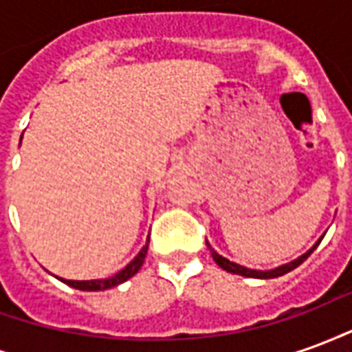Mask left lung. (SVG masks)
<instances>
[{
  "label": "left lung",
  "mask_w": 352,
  "mask_h": 352,
  "mask_svg": "<svg viewBox=\"0 0 352 352\" xmlns=\"http://www.w3.org/2000/svg\"><path fill=\"white\" fill-rule=\"evenodd\" d=\"M320 241H322V239H318V243H320ZM317 245H315L313 249H309V251L305 252L303 256H300V258H298V260H294V262L280 265V267H277V270H272V272H256V270H247V267H243V265L234 264V262H230V260H226V258H224V256H221V254H217V252H214L213 249H211V254H213L214 262L221 265L222 270H226V272L236 273V275H243V277H256V279H273V277H279V275H285V273L292 272L294 267H298V265L302 264L303 260L309 256L311 252L317 249Z\"/></svg>",
  "instance_id": "1"
}]
</instances>
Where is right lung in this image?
<instances>
[{"label":"right lung","mask_w":352,"mask_h":352,"mask_svg":"<svg viewBox=\"0 0 352 352\" xmlns=\"http://www.w3.org/2000/svg\"><path fill=\"white\" fill-rule=\"evenodd\" d=\"M146 251H148V241L146 245L141 249L135 258L131 260L130 264L124 267L122 272H118L116 275L113 277H109V279H100V280H67V279H62L65 285H69L73 288H79V290H107L111 287H116V285H120L124 280H128L130 277H133L135 273L141 270V265L145 262V256H146Z\"/></svg>","instance_id":"1"}]
</instances>
